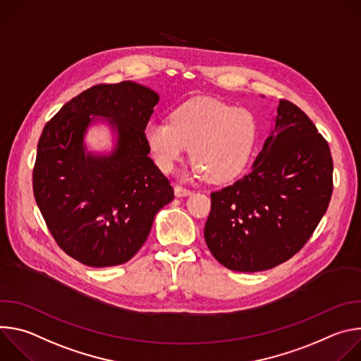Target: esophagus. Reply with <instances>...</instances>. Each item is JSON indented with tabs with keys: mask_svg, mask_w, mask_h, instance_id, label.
Instances as JSON below:
<instances>
[{
	"mask_svg": "<svg viewBox=\"0 0 361 361\" xmlns=\"http://www.w3.org/2000/svg\"><path fill=\"white\" fill-rule=\"evenodd\" d=\"M174 194H176L177 197H187V195L191 194V190H188V188H185V187L177 184V185H174Z\"/></svg>",
	"mask_w": 361,
	"mask_h": 361,
	"instance_id": "34e87169",
	"label": "esophagus"
}]
</instances>
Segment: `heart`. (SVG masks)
Wrapping results in <instances>:
<instances>
[{
	"instance_id": "b5f03b06",
	"label": "heart",
	"mask_w": 361,
	"mask_h": 361,
	"mask_svg": "<svg viewBox=\"0 0 361 361\" xmlns=\"http://www.w3.org/2000/svg\"><path fill=\"white\" fill-rule=\"evenodd\" d=\"M144 138L163 173L173 171L191 147L192 174L224 184L248 166L259 140V124L245 109L194 98L178 106L170 120H149Z\"/></svg>"
}]
</instances>
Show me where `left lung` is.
<instances>
[{"instance_id":"left-lung-1","label":"left lung","mask_w":361,"mask_h":361,"mask_svg":"<svg viewBox=\"0 0 361 361\" xmlns=\"http://www.w3.org/2000/svg\"><path fill=\"white\" fill-rule=\"evenodd\" d=\"M333 192L329 142L293 102L280 99L276 126L248 174L212 192L204 238L234 271H263L297 254Z\"/></svg>"}]
</instances>
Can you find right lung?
Returning a JSON list of instances; mask_svg holds the SVG:
<instances>
[{"instance_id": "right-lung-1", "label": "right lung", "mask_w": 361, "mask_h": 361, "mask_svg": "<svg viewBox=\"0 0 361 361\" xmlns=\"http://www.w3.org/2000/svg\"><path fill=\"white\" fill-rule=\"evenodd\" d=\"M159 95L133 81L94 85L51 118L38 140L32 191L45 224L71 259L90 267L127 263L154 216L174 198L144 138ZM90 115L112 118L119 144L110 158L85 157Z\"/></svg>"}]
</instances>
